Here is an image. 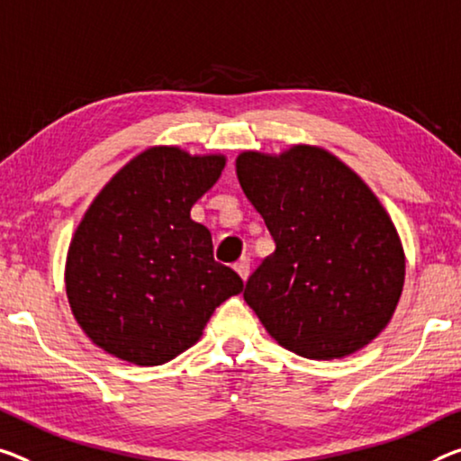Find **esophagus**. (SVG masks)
Listing matches in <instances>:
<instances>
[{
	"label": "esophagus",
	"mask_w": 461,
	"mask_h": 461,
	"mask_svg": "<svg viewBox=\"0 0 461 461\" xmlns=\"http://www.w3.org/2000/svg\"><path fill=\"white\" fill-rule=\"evenodd\" d=\"M235 270H237V274L240 276V280H247L249 278V272H251V261H249V258H243V259H239L237 264H235Z\"/></svg>",
	"instance_id": "34e87169"
}]
</instances>
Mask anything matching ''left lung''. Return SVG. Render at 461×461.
Segmentation results:
<instances>
[{
  "label": "left lung",
  "mask_w": 461,
  "mask_h": 461,
  "mask_svg": "<svg viewBox=\"0 0 461 461\" xmlns=\"http://www.w3.org/2000/svg\"><path fill=\"white\" fill-rule=\"evenodd\" d=\"M237 176L276 243L243 293L267 334L317 360L342 358L377 338L400 301L406 261L363 179L315 146L280 157L243 152Z\"/></svg>",
  "instance_id": "8db88e82"
}]
</instances>
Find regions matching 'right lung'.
<instances>
[{"mask_svg":"<svg viewBox=\"0 0 461 461\" xmlns=\"http://www.w3.org/2000/svg\"><path fill=\"white\" fill-rule=\"evenodd\" d=\"M224 157L157 146L127 162L92 202L72 239L66 290L76 321L113 357L157 366L191 348L243 280L214 259L191 206Z\"/></svg>","mask_w":461,"mask_h":461,"instance_id":"right-lung-1","label":"right lung"}]
</instances>
